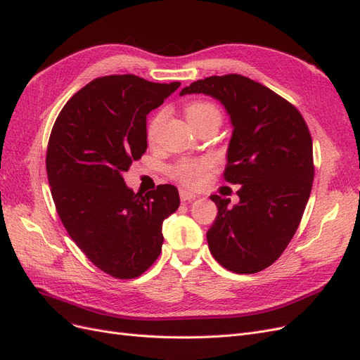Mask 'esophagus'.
Listing matches in <instances>:
<instances>
[{"mask_svg": "<svg viewBox=\"0 0 360 360\" xmlns=\"http://www.w3.org/2000/svg\"><path fill=\"white\" fill-rule=\"evenodd\" d=\"M180 198H181V201H192V200L197 198V195L192 193V192H188V191L181 189V191H180Z\"/></svg>", "mask_w": 360, "mask_h": 360, "instance_id": "esophagus-1", "label": "esophagus"}]
</instances>
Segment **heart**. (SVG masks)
I'll return each instance as SVG.
<instances>
[{
    "instance_id": "heart-1",
    "label": "heart",
    "mask_w": 360,
    "mask_h": 360,
    "mask_svg": "<svg viewBox=\"0 0 360 360\" xmlns=\"http://www.w3.org/2000/svg\"><path fill=\"white\" fill-rule=\"evenodd\" d=\"M186 118L188 122L192 124H197L202 120L207 118H217L221 120V111L217 110V106L210 103V102H192L186 106ZM165 122V112L160 111L151 117V120L147 124L146 130V136L150 144H155L159 130ZM212 168V162L209 159H183L171 169V176L180 181L181 184L188 188H198L200 184L205 180L207 172Z\"/></svg>"
}]
</instances>
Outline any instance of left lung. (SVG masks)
Segmentation results:
<instances>
[{"mask_svg":"<svg viewBox=\"0 0 360 360\" xmlns=\"http://www.w3.org/2000/svg\"><path fill=\"white\" fill-rule=\"evenodd\" d=\"M209 94L231 118L224 180L240 184L238 201L212 195L217 216L207 242L234 274H257L282 255L302 221L314 180L312 138L299 110L246 76L230 73L192 82L180 96Z\"/></svg>","mask_w":360,"mask_h":360,"instance_id":"obj_1","label":"left lung"}]
</instances>
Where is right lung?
<instances>
[{
    "label": "right lung",
    "instance_id": "add662e5",
    "mask_svg": "<svg viewBox=\"0 0 360 360\" xmlns=\"http://www.w3.org/2000/svg\"><path fill=\"white\" fill-rule=\"evenodd\" d=\"M179 86L103 76L73 94L53 123L46 172L57 213L86 258L112 278H138L155 263L162 224L180 205L172 184L143 195L123 179L147 150L148 112Z\"/></svg>",
    "mask_w": 360,
    "mask_h": 360
}]
</instances>
